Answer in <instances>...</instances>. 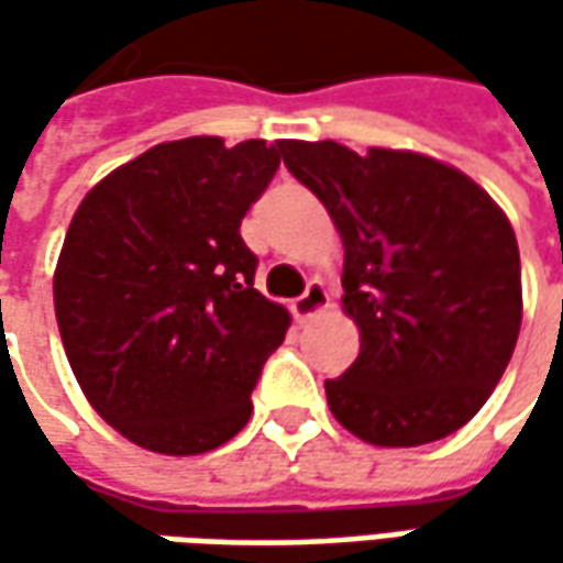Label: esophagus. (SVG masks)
<instances>
[{
  "label": "esophagus",
  "instance_id": "34e87169",
  "mask_svg": "<svg viewBox=\"0 0 563 563\" xmlns=\"http://www.w3.org/2000/svg\"><path fill=\"white\" fill-rule=\"evenodd\" d=\"M325 307H329V288H325L322 282H310L307 291L300 294L291 303V310L297 319H310V316L322 313Z\"/></svg>",
  "mask_w": 563,
  "mask_h": 563
}]
</instances>
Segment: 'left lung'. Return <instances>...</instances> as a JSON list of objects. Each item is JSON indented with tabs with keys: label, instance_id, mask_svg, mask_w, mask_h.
<instances>
[{
	"label": "left lung",
	"instance_id": "left-lung-1",
	"mask_svg": "<svg viewBox=\"0 0 563 563\" xmlns=\"http://www.w3.org/2000/svg\"><path fill=\"white\" fill-rule=\"evenodd\" d=\"M294 178L344 241V313L360 354L325 378L335 420L382 448L439 442L470 422L520 335V250L508 216L451 165L407 150L282 141Z\"/></svg>",
	"mask_w": 563,
	"mask_h": 563
}]
</instances>
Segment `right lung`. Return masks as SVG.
I'll return each mask as SVG.
<instances>
[{
    "instance_id": "obj_1",
    "label": "right lung",
    "mask_w": 563,
    "mask_h": 563,
    "mask_svg": "<svg viewBox=\"0 0 563 563\" xmlns=\"http://www.w3.org/2000/svg\"><path fill=\"white\" fill-rule=\"evenodd\" d=\"M278 146L159 143L77 206L55 266V319L87 400L128 442L203 454L253 413L263 363L291 316L253 288L241 219Z\"/></svg>"
}]
</instances>
